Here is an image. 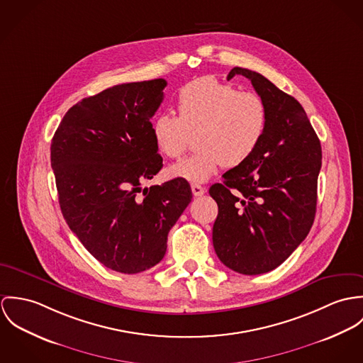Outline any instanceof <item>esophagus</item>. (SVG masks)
Listing matches in <instances>:
<instances>
[{
  "instance_id": "1",
  "label": "esophagus",
  "mask_w": 363,
  "mask_h": 363,
  "mask_svg": "<svg viewBox=\"0 0 363 363\" xmlns=\"http://www.w3.org/2000/svg\"><path fill=\"white\" fill-rule=\"evenodd\" d=\"M192 194H194V196H201L204 192H206V189L199 185V184H192Z\"/></svg>"
}]
</instances>
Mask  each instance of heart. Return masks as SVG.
<instances>
[{
    "label": "heart",
    "instance_id": "1",
    "mask_svg": "<svg viewBox=\"0 0 363 363\" xmlns=\"http://www.w3.org/2000/svg\"><path fill=\"white\" fill-rule=\"evenodd\" d=\"M178 117L162 113L152 121L156 147L179 157L195 135L198 152L168 168V175L191 182L207 181L221 165L246 162L259 147L269 122L264 100L253 91L213 77L186 83L177 96Z\"/></svg>",
    "mask_w": 363,
    "mask_h": 363
}]
</instances>
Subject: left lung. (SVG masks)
I'll return each mask as SVG.
<instances>
[{"label":"left lung","instance_id":"8db88e82","mask_svg":"<svg viewBox=\"0 0 363 363\" xmlns=\"http://www.w3.org/2000/svg\"><path fill=\"white\" fill-rule=\"evenodd\" d=\"M252 82L269 111L255 153L210 186L218 214L213 246L228 269L256 276L274 270L309 234L318 201L322 146L303 107L263 75L235 67L227 79Z\"/></svg>","mask_w":363,"mask_h":363}]
</instances>
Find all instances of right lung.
Listing matches in <instances>:
<instances>
[{"label": "right lung", "instance_id": "obj_1", "mask_svg": "<svg viewBox=\"0 0 363 363\" xmlns=\"http://www.w3.org/2000/svg\"><path fill=\"white\" fill-rule=\"evenodd\" d=\"M165 86L164 79L122 83L86 97L68 110L51 142L67 224L101 264L123 274L162 262L168 233L192 201L182 178L142 191L162 167L150 120Z\"/></svg>", "mask_w": 363, "mask_h": 363}]
</instances>
